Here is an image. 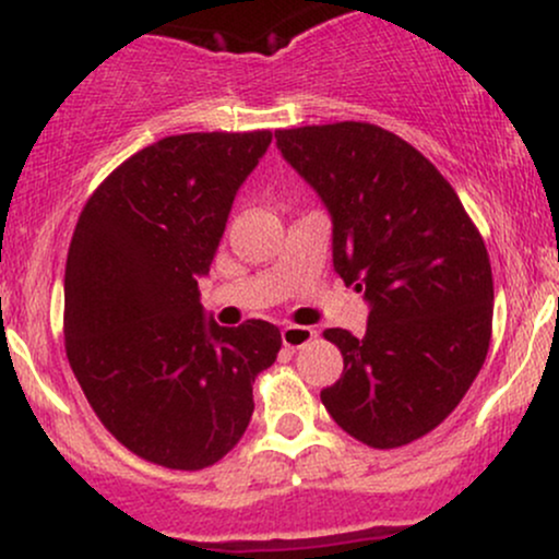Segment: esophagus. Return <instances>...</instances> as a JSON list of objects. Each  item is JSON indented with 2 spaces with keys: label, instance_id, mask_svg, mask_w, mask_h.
<instances>
[{
  "label": "esophagus",
  "instance_id": "obj_1",
  "mask_svg": "<svg viewBox=\"0 0 559 559\" xmlns=\"http://www.w3.org/2000/svg\"><path fill=\"white\" fill-rule=\"evenodd\" d=\"M312 336H316V331L305 329V325H286V329L281 331V342H284L288 349H299V346L310 344Z\"/></svg>",
  "mask_w": 559,
  "mask_h": 559
}]
</instances>
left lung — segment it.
Instances as JSON below:
<instances>
[{
    "label": "left lung",
    "mask_w": 559,
    "mask_h": 559,
    "mask_svg": "<svg viewBox=\"0 0 559 559\" xmlns=\"http://www.w3.org/2000/svg\"><path fill=\"white\" fill-rule=\"evenodd\" d=\"M275 146L329 210L333 271L370 310L360 336L323 333L344 373L320 400L362 444H409L463 402L489 352L484 239L447 178L383 128H292L275 131Z\"/></svg>",
    "instance_id": "left-lung-1"
}]
</instances>
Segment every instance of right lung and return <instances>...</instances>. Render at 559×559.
<instances>
[{
	"instance_id": "add662e5",
	"label": "right lung",
	"mask_w": 559,
	"mask_h": 559,
	"mask_svg": "<svg viewBox=\"0 0 559 559\" xmlns=\"http://www.w3.org/2000/svg\"><path fill=\"white\" fill-rule=\"evenodd\" d=\"M271 131L183 133L126 159L94 191L66 265V349L120 444L173 471L217 463L247 431L252 383L281 331L223 329L199 301L236 191Z\"/></svg>"
}]
</instances>
